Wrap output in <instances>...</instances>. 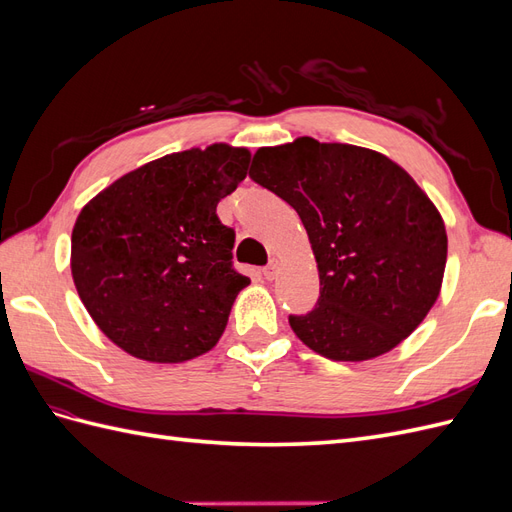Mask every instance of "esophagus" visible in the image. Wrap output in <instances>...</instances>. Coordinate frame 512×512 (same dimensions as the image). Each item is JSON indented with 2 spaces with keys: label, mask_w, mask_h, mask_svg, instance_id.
Masks as SVG:
<instances>
[{
  "label": "esophagus",
  "mask_w": 512,
  "mask_h": 512,
  "mask_svg": "<svg viewBox=\"0 0 512 512\" xmlns=\"http://www.w3.org/2000/svg\"><path fill=\"white\" fill-rule=\"evenodd\" d=\"M275 273H277V260H271L269 267L262 269V275H265L267 280H275Z\"/></svg>",
  "instance_id": "obj_1"
}]
</instances>
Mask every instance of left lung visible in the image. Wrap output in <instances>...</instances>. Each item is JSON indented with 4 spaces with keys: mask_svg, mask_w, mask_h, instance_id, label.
<instances>
[{
    "mask_svg": "<svg viewBox=\"0 0 512 512\" xmlns=\"http://www.w3.org/2000/svg\"><path fill=\"white\" fill-rule=\"evenodd\" d=\"M250 177L299 213L320 297L288 322L331 361L361 363L393 350L440 297L446 228L404 168L374 149L312 136L260 147Z\"/></svg>",
    "mask_w": 512,
    "mask_h": 512,
    "instance_id": "left-lung-1",
    "label": "left lung"
}]
</instances>
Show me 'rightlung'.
<instances>
[{
  "instance_id": "right-lung-1",
  "label": "right lung",
  "mask_w": 512,
  "mask_h": 512,
  "mask_svg": "<svg viewBox=\"0 0 512 512\" xmlns=\"http://www.w3.org/2000/svg\"><path fill=\"white\" fill-rule=\"evenodd\" d=\"M252 153L213 143L168 153L119 177L72 230L76 292L100 331L149 363H183L222 337L237 294L235 230L215 213Z\"/></svg>"
}]
</instances>
